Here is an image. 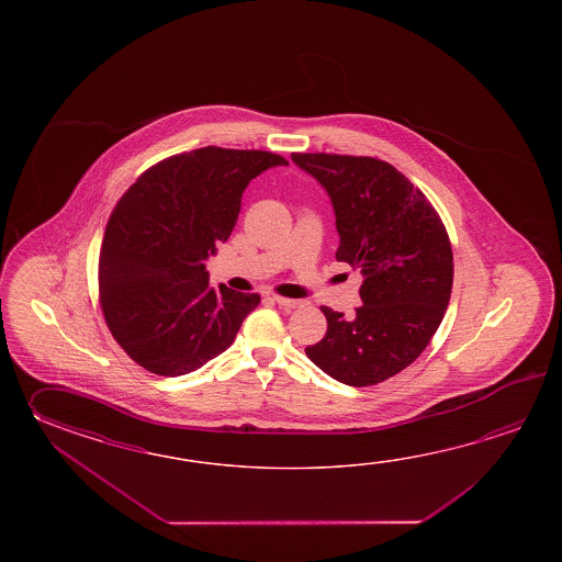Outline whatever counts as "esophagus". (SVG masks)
<instances>
[{
	"instance_id": "esophagus-1",
	"label": "esophagus",
	"mask_w": 562,
	"mask_h": 562,
	"mask_svg": "<svg viewBox=\"0 0 562 562\" xmlns=\"http://www.w3.org/2000/svg\"><path fill=\"white\" fill-rule=\"evenodd\" d=\"M273 301H276L279 307H283V310H295V307L301 305L295 299L279 297V295H273Z\"/></svg>"
}]
</instances>
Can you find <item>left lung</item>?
<instances>
[{
  "label": "left lung",
  "instance_id": "8db88e82",
  "mask_svg": "<svg viewBox=\"0 0 562 562\" xmlns=\"http://www.w3.org/2000/svg\"><path fill=\"white\" fill-rule=\"evenodd\" d=\"M327 192L337 261L363 276L351 319L322 307L327 334L307 358L337 382L363 387L407 368L430 344L452 293V247L428 199L370 156L291 155Z\"/></svg>",
  "mask_w": 562,
  "mask_h": 562
}]
</instances>
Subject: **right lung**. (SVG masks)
Returning <instances> with one entry per match:
<instances>
[{"label":"right lung","mask_w":562,"mask_h":562,"mask_svg":"<svg viewBox=\"0 0 562 562\" xmlns=\"http://www.w3.org/2000/svg\"><path fill=\"white\" fill-rule=\"evenodd\" d=\"M285 158L204 146L146 170L108 221L100 301L120 347L177 378L227 351L261 297L209 285L204 261L233 233L243 192Z\"/></svg>","instance_id":"right-lung-1"}]
</instances>
